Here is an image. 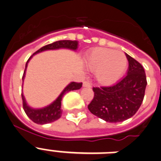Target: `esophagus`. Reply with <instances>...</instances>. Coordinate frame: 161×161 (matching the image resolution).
I'll return each instance as SVG.
<instances>
[{"label": "esophagus", "mask_w": 161, "mask_h": 161, "mask_svg": "<svg viewBox=\"0 0 161 161\" xmlns=\"http://www.w3.org/2000/svg\"><path fill=\"white\" fill-rule=\"evenodd\" d=\"M83 86H84V87L90 88V87H91V84L89 83V81H84V83H83Z\"/></svg>", "instance_id": "obj_1"}]
</instances>
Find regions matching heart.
Returning <instances> with one entry per match:
<instances>
[{"mask_svg": "<svg viewBox=\"0 0 161 161\" xmlns=\"http://www.w3.org/2000/svg\"><path fill=\"white\" fill-rule=\"evenodd\" d=\"M85 63L95 71V77L102 85H111L121 77L127 66V58L122 52L97 47L89 52Z\"/></svg>", "mask_w": 161, "mask_h": 161, "instance_id": "b5f03b06", "label": "heart"}]
</instances>
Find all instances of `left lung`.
<instances>
[{
    "instance_id": "8db88e82",
    "label": "left lung",
    "mask_w": 161,
    "mask_h": 161,
    "mask_svg": "<svg viewBox=\"0 0 161 161\" xmlns=\"http://www.w3.org/2000/svg\"><path fill=\"white\" fill-rule=\"evenodd\" d=\"M129 67L127 75L110 86L93 87V99L89 111L109 123H119L130 119L139 109L147 86L143 66L126 54Z\"/></svg>"
}]
</instances>
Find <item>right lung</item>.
Listing matches in <instances>:
<instances>
[{
	"mask_svg": "<svg viewBox=\"0 0 161 161\" xmlns=\"http://www.w3.org/2000/svg\"><path fill=\"white\" fill-rule=\"evenodd\" d=\"M78 47V42L77 41H72V40H60L56 41L55 42H52L51 44H48L46 46L42 47L40 49H38L36 52L33 54V55L35 54L39 53L43 51H47V50H55L59 49V48H68V49L75 50L77 49ZM33 55H31L29 59L26 62L25 64V68L27 67V64ZM25 69L24 71L23 76H22V81H23L24 77H25ZM82 83H77V82H71L69 85L65 88L63 90V92L60 93L58 98L54 102H52L51 105L46 106V107L42 108V109H33L28 106L26 102H25V98H24L23 94L22 93V106H23L24 111L25 112L26 115L29 117L30 119L34 122V123H37V124H47V123H52L54 121H56L61 117L62 114V110H61V101H62V97L66 93H68L69 91L72 90H76V89H80L81 88Z\"/></svg>",
	"mask_w": 161,
	"mask_h": 161,
	"instance_id": "right-lung-1",
	"label": "right lung"
}]
</instances>
